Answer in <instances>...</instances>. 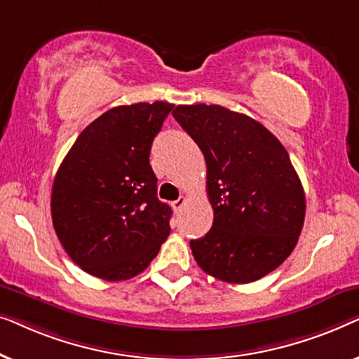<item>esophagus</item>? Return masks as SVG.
Segmentation results:
<instances>
[{
	"label": "esophagus",
	"mask_w": 359,
	"mask_h": 359,
	"mask_svg": "<svg viewBox=\"0 0 359 359\" xmlns=\"http://www.w3.org/2000/svg\"><path fill=\"white\" fill-rule=\"evenodd\" d=\"M184 204H186V198H183V196H181L180 199H176V201H173V203H171V205H173V209L176 210V212L181 210V208H183Z\"/></svg>",
	"instance_id": "esophagus-1"
}]
</instances>
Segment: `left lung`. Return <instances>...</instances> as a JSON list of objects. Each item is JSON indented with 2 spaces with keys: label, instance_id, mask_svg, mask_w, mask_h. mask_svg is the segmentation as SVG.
<instances>
[{
  "label": "left lung",
  "instance_id": "left-lung-1",
  "mask_svg": "<svg viewBox=\"0 0 359 359\" xmlns=\"http://www.w3.org/2000/svg\"><path fill=\"white\" fill-rule=\"evenodd\" d=\"M173 117L203 151L212 227L191 240L210 276L247 284L266 276L296 247L306 194L281 142L252 117L217 104L176 106Z\"/></svg>",
  "mask_w": 359,
  "mask_h": 359
}]
</instances>
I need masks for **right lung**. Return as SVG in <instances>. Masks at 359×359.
<instances>
[{
  "label": "right lung",
  "mask_w": 359,
  "mask_h": 359,
  "mask_svg": "<svg viewBox=\"0 0 359 359\" xmlns=\"http://www.w3.org/2000/svg\"><path fill=\"white\" fill-rule=\"evenodd\" d=\"M171 109L163 101L112 107L78 135L57 171L53 229L68 257L93 276H137L170 235L171 208L156 198L149 156Z\"/></svg>",
  "instance_id": "add662e5"
}]
</instances>
